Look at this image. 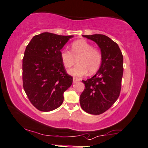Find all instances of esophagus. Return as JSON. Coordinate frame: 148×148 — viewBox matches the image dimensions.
Listing matches in <instances>:
<instances>
[{
    "instance_id": "34e87169",
    "label": "esophagus",
    "mask_w": 148,
    "mask_h": 148,
    "mask_svg": "<svg viewBox=\"0 0 148 148\" xmlns=\"http://www.w3.org/2000/svg\"><path fill=\"white\" fill-rule=\"evenodd\" d=\"M79 81H80V80L79 79H77V78H75V77L73 78V83H77V82Z\"/></svg>"
}]
</instances>
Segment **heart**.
Segmentation results:
<instances>
[{"instance_id": "b5f03b06", "label": "heart", "mask_w": 148, "mask_h": 148, "mask_svg": "<svg viewBox=\"0 0 148 148\" xmlns=\"http://www.w3.org/2000/svg\"><path fill=\"white\" fill-rule=\"evenodd\" d=\"M60 58L65 67H70L77 58V65L68 70L70 75L81 77L88 73L97 72L102 61L101 52L91 43L85 40H78L71 44L70 51L62 49Z\"/></svg>"}]
</instances>
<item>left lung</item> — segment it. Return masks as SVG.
I'll return each instance as SVG.
<instances>
[{
	"label": "left lung",
	"mask_w": 148,
	"mask_h": 148,
	"mask_svg": "<svg viewBox=\"0 0 148 148\" xmlns=\"http://www.w3.org/2000/svg\"><path fill=\"white\" fill-rule=\"evenodd\" d=\"M99 45L102 55L100 68L91 79L82 81L85 90L80 96L81 108L98 115L111 108L121 89L123 57L117 43L103 34L83 35Z\"/></svg>",
	"instance_id": "left-lung-1"
}]
</instances>
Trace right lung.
<instances>
[{
	"label": "right lung",
	"instance_id": "1",
	"mask_svg": "<svg viewBox=\"0 0 148 148\" xmlns=\"http://www.w3.org/2000/svg\"><path fill=\"white\" fill-rule=\"evenodd\" d=\"M73 36L44 32L34 36L27 45L23 59V88L40 111H52L61 106L64 92L72 84L60 52Z\"/></svg>",
	"mask_w": 148,
	"mask_h": 148
}]
</instances>
